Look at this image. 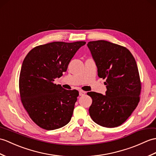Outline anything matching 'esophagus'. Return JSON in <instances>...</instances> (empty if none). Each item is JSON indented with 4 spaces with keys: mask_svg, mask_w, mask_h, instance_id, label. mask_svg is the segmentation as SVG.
<instances>
[{
    "mask_svg": "<svg viewBox=\"0 0 156 156\" xmlns=\"http://www.w3.org/2000/svg\"><path fill=\"white\" fill-rule=\"evenodd\" d=\"M85 94H86V92L83 91V90H80V91H79V95L80 96L85 95Z\"/></svg>",
    "mask_w": 156,
    "mask_h": 156,
    "instance_id": "esophagus-1",
    "label": "esophagus"
}]
</instances>
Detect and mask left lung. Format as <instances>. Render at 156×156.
<instances>
[{
    "label": "left lung",
    "mask_w": 156,
    "mask_h": 156,
    "mask_svg": "<svg viewBox=\"0 0 156 156\" xmlns=\"http://www.w3.org/2000/svg\"><path fill=\"white\" fill-rule=\"evenodd\" d=\"M98 68V76L106 79V95L95 92L89 108L92 120L101 126L115 128L131 115L140 102L141 81L134 57L124 46L106 41L88 43Z\"/></svg>",
    "instance_id": "1"
}]
</instances>
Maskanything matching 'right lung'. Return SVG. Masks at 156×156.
I'll return each mask as SVG.
<instances>
[{
	"label": "right lung",
	"mask_w": 156,
	"mask_h": 156,
	"mask_svg": "<svg viewBox=\"0 0 156 156\" xmlns=\"http://www.w3.org/2000/svg\"><path fill=\"white\" fill-rule=\"evenodd\" d=\"M84 41L53 42L34 47L25 57L19 77L21 102L39 127L53 130L70 121L79 92L54 84Z\"/></svg>",
	"instance_id": "add662e5"
}]
</instances>
